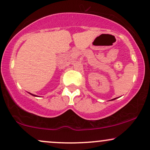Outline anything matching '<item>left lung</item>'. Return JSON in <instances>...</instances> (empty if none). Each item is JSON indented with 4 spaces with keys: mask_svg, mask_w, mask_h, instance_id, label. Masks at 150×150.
Listing matches in <instances>:
<instances>
[{
    "mask_svg": "<svg viewBox=\"0 0 150 150\" xmlns=\"http://www.w3.org/2000/svg\"><path fill=\"white\" fill-rule=\"evenodd\" d=\"M114 99H115V98H114ZM112 100H113V99H112Z\"/></svg>",
    "mask_w": 150,
    "mask_h": 150,
    "instance_id": "obj_1",
    "label": "left lung"
}]
</instances>
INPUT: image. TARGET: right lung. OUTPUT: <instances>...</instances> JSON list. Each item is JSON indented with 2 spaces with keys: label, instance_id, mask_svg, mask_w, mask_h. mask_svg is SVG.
<instances>
[{
  "label": "right lung",
  "instance_id": "add662e5",
  "mask_svg": "<svg viewBox=\"0 0 150 150\" xmlns=\"http://www.w3.org/2000/svg\"><path fill=\"white\" fill-rule=\"evenodd\" d=\"M30 94H31V93H30ZM31 95H33V96H35V95H34V94H31Z\"/></svg>",
  "mask_w": 150,
  "mask_h": 150
}]
</instances>
